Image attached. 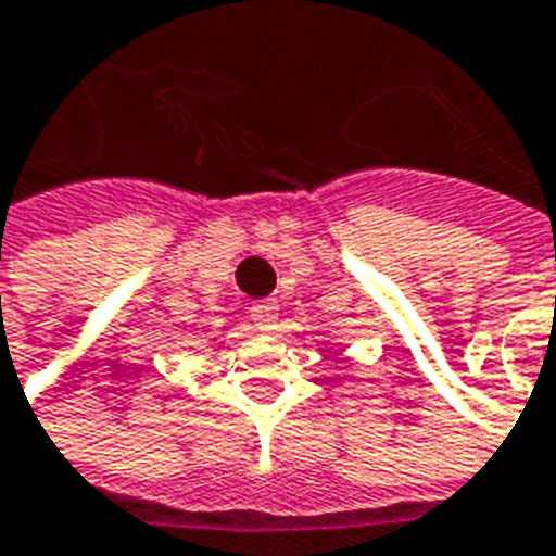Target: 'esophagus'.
<instances>
[{"mask_svg": "<svg viewBox=\"0 0 556 556\" xmlns=\"http://www.w3.org/2000/svg\"><path fill=\"white\" fill-rule=\"evenodd\" d=\"M250 315H253V320H256L262 330H270V327L277 324L279 315L277 300H256V303L250 306Z\"/></svg>", "mask_w": 556, "mask_h": 556, "instance_id": "esophagus-1", "label": "esophagus"}]
</instances>
